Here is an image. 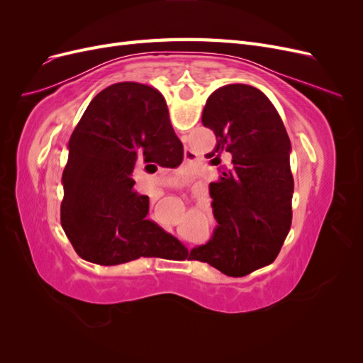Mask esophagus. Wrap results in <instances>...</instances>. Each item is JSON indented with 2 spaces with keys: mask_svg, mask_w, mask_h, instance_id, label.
Wrapping results in <instances>:
<instances>
[{
  "mask_svg": "<svg viewBox=\"0 0 363 363\" xmlns=\"http://www.w3.org/2000/svg\"><path fill=\"white\" fill-rule=\"evenodd\" d=\"M184 155H186V156H189V155H191V151H189V150H184Z\"/></svg>",
  "mask_w": 363,
  "mask_h": 363,
  "instance_id": "1",
  "label": "esophagus"
}]
</instances>
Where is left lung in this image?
<instances>
[{"label": "left lung", "instance_id": "1", "mask_svg": "<svg viewBox=\"0 0 363 363\" xmlns=\"http://www.w3.org/2000/svg\"><path fill=\"white\" fill-rule=\"evenodd\" d=\"M203 125L213 130L216 147L207 157L221 163V179L211 183L216 228L191 259L230 277L276 260L292 223L294 177L291 140L268 96L248 84H227L207 98Z\"/></svg>", "mask_w": 363, "mask_h": 363}]
</instances>
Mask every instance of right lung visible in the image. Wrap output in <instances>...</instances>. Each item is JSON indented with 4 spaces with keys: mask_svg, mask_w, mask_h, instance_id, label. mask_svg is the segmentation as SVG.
<instances>
[{
    "mask_svg": "<svg viewBox=\"0 0 363 363\" xmlns=\"http://www.w3.org/2000/svg\"><path fill=\"white\" fill-rule=\"evenodd\" d=\"M68 148L60 221L77 255L104 267L186 255L177 238L147 219L150 200L131 179L138 164L175 168L183 160L159 91L133 82L106 87L87 106Z\"/></svg>",
    "mask_w": 363,
    "mask_h": 363,
    "instance_id": "right-lung-1",
    "label": "right lung"
}]
</instances>
